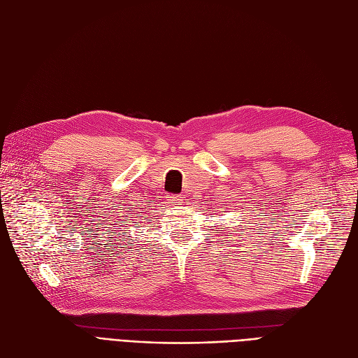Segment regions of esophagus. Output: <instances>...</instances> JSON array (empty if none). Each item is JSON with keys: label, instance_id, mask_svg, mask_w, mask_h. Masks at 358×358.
<instances>
[{"label": "esophagus", "instance_id": "1", "mask_svg": "<svg viewBox=\"0 0 358 358\" xmlns=\"http://www.w3.org/2000/svg\"><path fill=\"white\" fill-rule=\"evenodd\" d=\"M169 200H170L171 204H180L182 203V197L178 196V194H176V196H169Z\"/></svg>", "mask_w": 358, "mask_h": 358}]
</instances>
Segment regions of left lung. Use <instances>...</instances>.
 Listing matches in <instances>:
<instances>
[{
  "mask_svg": "<svg viewBox=\"0 0 358 358\" xmlns=\"http://www.w3.org/2000/svg\"><path fill=\"white\" fill-rule=\"evenodd\" d=\"M239 229H242V230H243V227H242V225H239Z\"/></svg>",
  "mask_w": 358,
  "mask_h": 358,
  "instance_id": "left-lung-1",
  "label": "left lung"
}]
</instances>
